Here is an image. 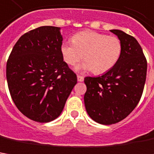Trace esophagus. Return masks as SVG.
Returning a JSON list of instances; mask_svg holds the SVG:
<instances>
[{"instance_id":"esophagus-1","label":"esophagus","mask_w":154,"mask_h":154,"mask_svg":"<svg viewBox=\"0 0 154 154\" xmlns=\"http://www.w3.org/2000/svg\"><path fill=\"white\" fill-rule=\"evenodd\" d=\"M77 79H78V81H79V82H82V81L84 80V77H83V76H81V75H77Z\"/></svg>"}]
</instances>
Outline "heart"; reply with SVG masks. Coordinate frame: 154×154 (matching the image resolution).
<instances>
[{
	"label": "heart",
	"instance_id": "obj_1",
	"mask_svg": "<svg viewBox=\"0 0 154 154\" xmlns=\"http://www.w3.org/2000/svg\"><path fill=\"white\" fill-rule=\"evenodd\" d=\"M71 41L72 43H63L61 46L65 63L74 66L83 57L85 62L79 69L92 70L97 75L113 69L122 52V43L118 37L98 32H79L73 35Z\"/></svg>",
	"mask_w": 154,
	"mask_h": 154
}]
</instances>
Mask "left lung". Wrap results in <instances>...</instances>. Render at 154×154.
I'll use <instances>...</instances> for the list:
<instances>
[{"mask_svg": "<svg viewBox=\"0 0 154 154\" xmlns=\"http://www.w3.org/2000/svg\"><path fill=\"white\" fill-rule=\"evenodd\" d=\"M122 43V52L113 69L99 77H85V109L94 121L113 125L126 118L142 97L147 59L135 37L112 29Z\"/></svg>", "mask_w": 154, "mask_h": 154, "instance_id": "8db88e82", "label": "left lung"}]
</instances>
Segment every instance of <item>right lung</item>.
I'll return each mask as SVG.
<instances>
[{"instance_id": "right-lung-1", "label": "right lung", "mask_w": 154, "mask_h": 154, "mask_svg": "<svg viewBox=\"0 0 154 154\" xmlns=\"http://www.w3.org/2000/svg\"><path fill=\"white\" fill-rule=\"evenodd\" d=\"M60 28L41 26L19 38L7 62L12 101L27 118L40 123L57 119L77 76L61 53Z\"/></svg>"}]
</instances>
